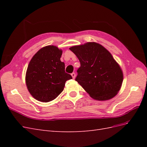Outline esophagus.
Wrapping results in <instances>:
<instances>
[{
    "instance_id": "34e87169",
    "label": "esophagus",
    "mask_w": 147,
    "mask_h": 147,
    "mask_svg": "<svg viewBox=\"0 0 147 147\" xmlns=\"http://www.w3.org/2000/svg\"><path fill=\"white\" fill-rule=\"evenodd\" d=\"M71 75H72V78H73L74 79L75 78V76H76V75H75V73H72V74H71Z\"/></svg>"
}]
</instances>
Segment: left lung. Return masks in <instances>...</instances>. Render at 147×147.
<instances>
[{
    "label": "left lung",
    "mask_w": 147,
    "mask_h": 147,
    "mask_svg": "<svg viewBox=\"0 0 147 147\" xmlns=\"http://www.w3.org/2000/svg\"><path fill=\"white\" fill-rule=\"evenodd\" d=\"M80 63L75 80L92 99L107 100L121 89L123 73L112 54L100 44L87 42L70 47Z\"/></svg>",
    "instance_id": "left-lung-1"
}]
</instances>
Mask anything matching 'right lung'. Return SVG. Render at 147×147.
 <instances>
[{
    "instance_id": "1",
    "label": "right lung",
    "mask_w": 147,
    "mask_h": 147,
    "mask_svg": "<svg viewBox=\"0 0 147 147\" xmlns=\"http://www.w3.org/2000/svg\"><path fill=\"white\" fill-rule=\"evenodd\" d=\"M63 50L56 46L42 48L30 61L26 74V83L34 99L48 102L63 91L65 82L72 79L65 72V64L61 61Z\"/></svg>"
}]
</instances>
